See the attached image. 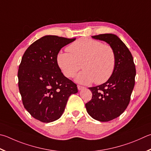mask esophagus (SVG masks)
Here are the masks:
<instances>
[{"label": "esophagus", "mask_w": 151, "mask_h": 151, "mask_svg": "<svg viewBox=\"0 0 151 151\" xmlns=\"http://www.w3.org/2000/svg\"><path fill=\"white\" fill-rule=\"evenodd\" d=\"M77 88H78V89L79 90H82V89H83V88H84V86H79V85H78V86H77Z\"/></svg>", "instance_id": "esophagus-1"}]
</instances>
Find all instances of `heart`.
<instances>
[{"mask_svg":"<svg viewBox=\"0 0 151 151\" xmlns=\"http://www.w3.org/2000/svg\"><path fill=\"white\" fill-rule=\"evenodd\" d=\"M68 52H60L57 61L63 73L73 78L81 69L75 81L82 84L94 82L100 84L110 78L116 64L115 53L110 46L100 41L83 37L76 40L67 47Z\"/></svg>","mask_w":151,"mask_h":151,"instance_id":"heart-1","label":"heart"}]
</instances>
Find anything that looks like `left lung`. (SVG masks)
<instances>
[{"instance_id":"obj_1","label":"left lung","mask_w":151,"mask_h":151,"mask_svg":"<svg viewBox=\"0 0 151 151\" xmlns=\"http://www.w3.org/2000/svg\"><path fill=\"white\" fill-rule=\"evenodd\" d=\"M92 37L110 45L115 53L116 64L113 73L105 83L88 88L92 98L85 106L93 119L109 122L119 117L129 103L135 86V66L131 52L116 35L104 34Z\"/></svg>"}]
</instances>
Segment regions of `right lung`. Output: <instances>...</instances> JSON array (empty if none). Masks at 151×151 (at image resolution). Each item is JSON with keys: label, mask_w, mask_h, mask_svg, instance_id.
I'll list each match as a JSON object with an SVG mask.
<instances>
[{"label": "right lung", "mask_w": 151, "mask_h": 151, "mask_svg": "<svg viewBox=\"0 0 151 151\" xmlns=\"http://www.w3.org/2000/svg\"><path fill=\"white\" fill-rule=\"evenodd\" d=\"M76 39L45 35L26 49L19 66L18 87L24 108L39 121L61 117L68 98L78 92L76 84L61 73L57 56Z\"/></svg>", "instance_id": "right-lung-1"}]
</instances>
